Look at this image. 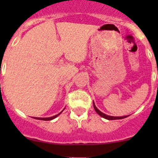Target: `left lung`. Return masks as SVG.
<instances>
[{
  "label": "left lung",
  "instance_id": "8db88e82",
  "mask_svg": "<svg viewBox=\"0 0 158 158\" xmlns=\"http://www.w3.org/2000/svg\"><path fill=\"white\" fill-rule=\"evenodd\" d=\"M93 107H94V109H95V111H96V112L98 113V114H99L101 117L104 118H106V119H108V120H118V119L125 118H127L128 116V115H125V116H110V115H108V114H105V113L102 112L101 111H99V110L97 109V107L95 106L94 102H93Z\"/></svg>",
  "mask_w": 158,
  "mask_h": 158
}]
</instances>
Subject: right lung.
<instances>
[{"mask_svg": "<svg viewBox=\"0 0 158 158\" xmlns=\"http://www.w3.org/2000/svg\"><path fill=\"white\" fill-rule=\"evenodd\" d=\"M63 109V110H64ZM63 111H61V112H60L59 113V114H56V115H54V116H52V117H48V118H37V117H33V118H35V119H37V120H43V121H51V120H52V119H54V118H56L57 117V116H59L60 115V114H61L62 112H63Z\"/></svg>", "mask_w": 158, "mask_h": 158, "instance_id": "obj_1", "label": "right lung"}]
</instances>
